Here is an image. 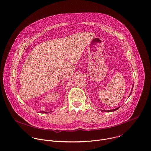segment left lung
I'll return each mask as SVG.
<instances>
[{
    "label": "left lung",
    "mask_w": 151,
    "mask_h": 151,
    "mask_svg": "<svg viewBox=\"0 0 151 151\" xmlns=\"http://www.w3.org/2000/svg\"><path fill=\"white\" fill-rule=\"evenodd\" d=\"M133 87L134 86H132V89H133ZM131 93L132 92H131V93H130V95H131ZM120 108V106L119 107H118V108H116V109H112V110H109V111H104V112H114V111H116L118 109H119Z\"/></svg>",
    "instance_id": "1"
}]
</instances>
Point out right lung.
<instances>
[{
	"label": "right lung",
	"mask_w": 151,
	"mask_h": 151,
	"mask_svg": "<svg viewBox=\"0 0 151 151\" xmlns=\"http://www.w3.org/2000/svg\"><path fill=\"white\" fill-rule=\"evenodd\" d=\"M45 113V114H47V113H48V112H43V111H40V113Z\"/></svg>",
	"instance_id": "obj_1"
}]
</instances>
